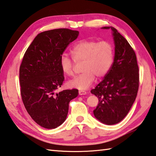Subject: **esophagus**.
Instances as JSON below:
<instances>
[{
	"label": "esophagus",
	"mask_w": 156,
	"mask_h": 156,
	"mask_svg": "<svg viewBox=\"0 0 156 156\" xmlns=\"http://www.w3.org/2000/svg\"><path fill=\"white\" fill-rule=\"evenodd\" d=\"M78 93H79V95H86L87 94V92L85 91V90H79L78 91Z\"/></svg>",
	"instance_id": "1"
}]
</instances>
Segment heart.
I'll return each mask as SVG.
<instances>
[{"label": "heart", "mask_w": 156, "mask_h": 156, "mask_svg": "<svg viewBox=\"0 0 156 156\" xmlns=\"http://www.w3.org/2000/svg\"><path fill=\"white\" fill-rule=\"evenodd\" d=\"M72 58L66 55L62 56L60 66L62 72L67 76H73L74 62L82 65L84 73L71 80L69 86L84 90L90 87L95 80V76L101 78L106 76L114 59V48L108 41H98L93 39H83L73 45L70 50Z\"/></svg>", "instance_id": "obj_1"}]
</instances>
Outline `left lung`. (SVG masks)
<instances>
[{
  "instance_id": "8db88e82",
  "label": "left lung",
  "mask_w": 156,
  "mask_h": 156,
  "mask_svg": "<svg viewBox=\"0 0 156 156\" xmlns=\"http://www.w3.org/2000/svg\"><path fill=\"white\" fill-rule=\"evenodd\" d=\"M102 29H110L103 27ZM115 44L111 68L95 89L90 90L99 98L93 110L96 119L107 125L122 121L134 104L139 87L136 56L126 39L111 27Z\"/></svg>"
}]
</instances>
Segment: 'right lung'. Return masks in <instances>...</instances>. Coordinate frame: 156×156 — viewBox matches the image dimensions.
I'll use <instances>...</instances> for the list:
<instances>
[{
    "label": "right lung",
    "mask_w": 156,
    "mask_h": 156,
    "mask_svg": "<svg viewBox=\"0 0 156 156\" xmlns=\"http://www.w3.org/2000/svg\"><path fill=\"white\" fill-rule=\"evenodd\" d=\"M79 32L57 29L38 34L28 48L20 67V94L25 108L41 127L54 129L66 119L69 101L78 90L55 93L64 80L60 59Z\"/></svg>",
    "instance_id": "add662e5"
}]
</instances>
